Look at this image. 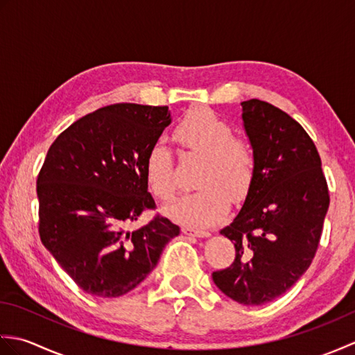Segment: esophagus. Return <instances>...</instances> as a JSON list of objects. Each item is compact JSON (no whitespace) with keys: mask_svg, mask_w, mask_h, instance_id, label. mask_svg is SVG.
Wrapping results in <instances>:
<instances>
[{"mask_svg":"<svg viewBox=\"0 0 355 355\" xmlns=\"http://www.w3.org/2000/svg\"><path fill=\"white\" fill-rule=\"evenodd\" d=\"M182 232L187 236H197V238H207L210 233L206 230H197V229H192V227H183Z\"/></svg>","mask_w":355,"mask_h":355,"instance_id":"obj_1","label":"esophagus"}]
</instances>
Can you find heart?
<instances>
[{
  "label": "heart",
  "mask_w": 355,
  "mask_h": 355,
  "mask_svg": "<svg viewBox=\"0 0 355 355\" xmlns=\"http://www.w3.org/2000/svg\"><path fill=\"white\" fill-rule=\"evenodd\" d=\"M175 140L186 150L205 157L200 191L184 193L164 207L171 220L206 229L218 223L232 201L243 200L254 177V154L248 143L233 135L232 125L209 108H193L175 128ZM146 182L158 198L169 201L177 191L171 149L162 141L149 148Z\"/></svg>",
  "instance_id": "obj_1"
}]
</instances>
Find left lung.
<instances>
[{
	"instance_id": "left-lung-1",
	"label": "left lung",
	"mask_w": 355,
	"mask_h": 355,
	"mask_svg": "<svg viewBox=\"0 0 355 355\" xmlns=\"http://www.w3.org/2000/svg\"><path fill=\"white\" fill-rule=\"evenodd\" d=\"M243 105L254 177L239 214L221 235L235 244L230 267L212 273L225 296L262 305L282 296L310 267L329 193L318 149L286 112L259 99Z\"/></svg>"
}]
</instances>
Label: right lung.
Masks as SVG:
<instances>
[{
	"instance_id": "add662e5",
	"label": "right lung",
	"mask_w": 355,
	"mask_h": 355,
	"mask_svg": "<svg viewBox=\"0 0 355 355\" xmlns=\"http://www.w3.org/2000/svg\"><path fill=\"white\" fill-rule=\"evenodd\" d=\"M169 123L168 107L116 103L76 120L51 143L36 182L40 236L88 294L119 297L134 290L180 235L160 215L125 230L155 209L145 162Z\"/></svg>"
}]
</instances>
